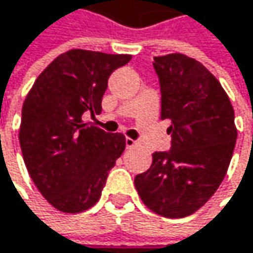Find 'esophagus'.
<instances>
[{
	"instance_id": "34e87169",
	"label": "esophagus",
	"mask_w": 253,
	"mask_h": 253,
	"mask_svg": "<svg viewBox=\"0 0 253 253\" xmlns=\"http://www.w3.org/2000/svg\"><path fill=\"white\" fill-rule=\"evenodd\" d=\"M138 145H139V142H136V141H133L130 138H126V147H127V148H133V147H138Z\"/></svg>"
}]
</instances>
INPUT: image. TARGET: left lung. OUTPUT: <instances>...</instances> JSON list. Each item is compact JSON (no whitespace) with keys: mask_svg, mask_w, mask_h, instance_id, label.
Listing matches in <instances>:
<instances>
[{"mask_svg":"<svg viewBox=\"0 0 253 253\" xmlns=\"http://www.w3.org/2000/svg\"><path fill=\"white\" fill-rule=\"evenodd\" d=\"M153 65L172 147L153 154L151 168L135 178V187L153 212L184 218L225 178L237 139L234 109L221 83L196 59L172 53L154 57Z\"/></svg>","mask_w":253,"mask_h":253,"instance_id":"obj_1","label":"left lung"}]
</instances>
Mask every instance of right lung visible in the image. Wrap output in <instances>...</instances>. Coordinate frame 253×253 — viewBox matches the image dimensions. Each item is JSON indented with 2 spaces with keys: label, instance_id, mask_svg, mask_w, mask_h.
Returning a JSON list of instances; mask_svg holds the SVG:
<instances>
[{
  "label": "right lung",
  "instance_id": "1",
  "mask_svg": "<svg viewBox=\"0 0 253 253\" xmlns=\"http://www.w3.org/2000/svg\"><path fill=\"white\" fill-rule=\"evenodd\" d=\"M130 59L69 50L40 74L23 102L19 142L26 169L60 212L78 213L96 205L126 148L121 133L88 126L83 115L100 114L109 75Z\"/></svg>",
  "mask_w": 253,
  "mask_h": 253
}]
</instances>
